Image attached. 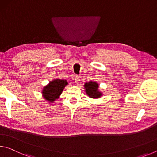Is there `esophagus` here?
Wrapping results in <instances>:
<instances>
[{
    "mask_svg": "<svg viewBox=\"0 0 157 157\" xmlns=\"http://www.w3.org/2000/svg\"><path fill=\"white\" fill-rule=\"evenodd\" d=\"M79 81H80V78H79V76L76 75L75 77V83L76 84L79 83Z\"/></svg>",
    "mask_w": 157,
    "mask_h": 157,
    "instance_id": "1",
    "label": "esophagus"
}]
</instances>
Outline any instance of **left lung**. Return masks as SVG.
<instances>
[{
    "mask_svg": "<svg viewBox=\"0 0 157 157\" xmlns=\"http://www.w3.org/2000/svg\"><path fill=\"white\" fill-rule=\"evenodd\" d=\"M85 92L89 97L91 98H99L102 95V93L99 91V84L96 82L90 81L85 83L84 85Z\"/></svg>",
    "mask_w": 157,
    "mask_h": 157,
    "instance_id": "left-lung-1",
    "label": "left lung"
}]
</instances>
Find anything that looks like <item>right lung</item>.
I'll return each instance as SVG.
<instances>
[{"label":"right lung","mask_w":157,"mask_h":157,"mask_svg":"<svg viewBox=\"0 0 157 157\" xmlns=\"http://www.w3.org/2000/svg\"><path fill=\"white\" fill-rule=\"evenodd\" d=\"M68 83L66 79H55L50 81L42 90V95L45 100L50 103H53L59 98L63 89Z\"/></svg>","instance_id":"1"}]
</instances>
